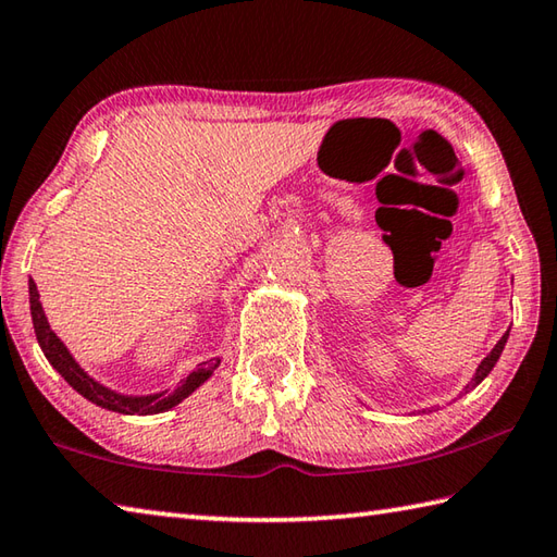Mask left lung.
<instances>
[{
  "mask_svg": "<svg viewBox=\"0 0 557 557\" xmlns=\"http://www.w3.org/2000/svg\"><path fill=\"white\" fill-rule=\"evenodd\" d=\"M507 338H509V331L507 333H504V336L497 341V346H494L492 350H490V356L487 358H484L482 362H480V366H478V370H474V375H472V380H470V384H468V387H478V384L484 380V377H487L490 375V372H492V368L494 366H497V360H499V356H502V350H504V346H507Z\"/></svg>",
  "mask_w": 557,
  "mask_h": 557,
  "instance_id": "obj_1",
  "label": "left lung"
}]
</instances>
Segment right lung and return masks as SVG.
I'll return each instance as SVG.
<instances>
[{
	"mask_svg": "<svg viewBox=\"0 0 557 557\" xmlns=\"http://www.w3.org/2000/svg\"><path fill=\"white\" fill-rule=\"evenodd\" d=\"M28 301H32V319H34L38 346H40V350H44V356L48 358L50 366L60 372V377H63L70 387L102 409L116 411V413H138V417L168 411V409L177 407L182 399H187L197 387H201V384L214 375V370L221 366L219 358L201 362L197 370H191L187 377H182L177 382L175 389H165V392H156V394H121L116 389L104 387L102 382L89 377L87 372L79 368V362L73 358V352L67 350L65 343L55 336L53 329H50L34 280H28Z\"/></svg>",
	"mask_w": 557,
	"mask_h": 557,
	"instance_id": "1",
	"label": "right lung"
}]
</instances>
